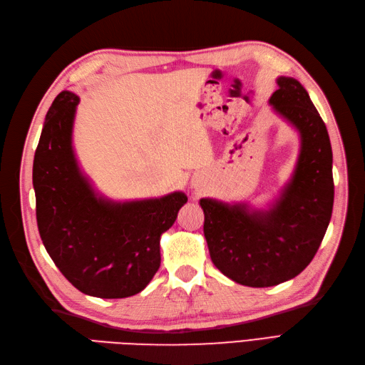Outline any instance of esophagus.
Returning a JSON list of instances; mask_svg holds the SVG:
<instances>
[{"label":"esophagus","mask_w":365,"mask_h":365,"mask_svg":"<svg viewBox=\"0 0 365 365\" xmlns=\"http://www.w3.org/2000/svg\"><path fill=\"white\" fill-rule=\"evenodd\" d=\"M193 185H195V187H197V182H196V181H193Z\"/></svg>","instance_id":"34e87169"}]
</instances>
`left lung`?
Instances as JSON below:
<instances>
[{"instance_id": "1", "label": "left lung", "mask_w": 365, "mask_h": 365, "mask_svg": "<svg viewBox=\"0 0 365 365\" xmlns=\"http://www.w3.org/2000/svg\"><path fill=\"white\" fill-rule=\"evenodd\" d=\"M269 103L300 134V155L291 181L269 210L210 197L204 236L215 267L239 284L268 288L300 274L319 248L334 208L332 146L303 85L279 77Z\"/></svg>"}]
</instances>
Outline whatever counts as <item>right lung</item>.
<instances>
[{"label": "right lung", "instance_id": "1", "mask_svg": "<svg viewBox=\"0 0 365 365\" xmlns=\"http://www.w3.org/2000/svg\"><path fill=\"white\" fill-rule=\"evenodd\" d=\"M79 97L62 91L51 103L33 160L42 244L74 288L98 298L141 292L158 271L160 237L187 202L182 192L115 202L97 195L73 150Z\"/></svg>", "mask_w": 365, "mask_h": 365}]
</instances>
